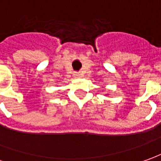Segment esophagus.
Wrapping results in <instances>:
<instances>
[{"instance_id":"34e87169","label":"esophagus","mask_w":161,"mask_h":161,"mask_svg":"<svg viewBox=\"0 0 161 161\" xmlns=\"http://www.w3.org/2000/svg\"><path fill=\"white\" fill-rule=\"evenodd\" d=\"M74 76H75V77H79L81 76V74L79 72H75L74 73Z\"/></svg>"}]
</instances>
